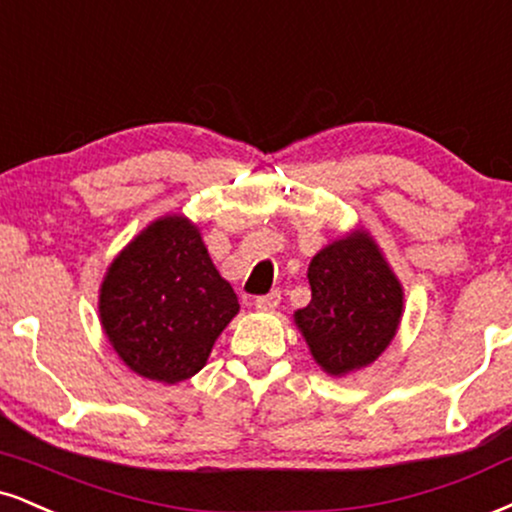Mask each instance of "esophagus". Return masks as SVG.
Instances as JSON below:
<instances>
[{
	"label": "esophagus",
	"mask_w": 512,
	"mask_h": 512,
	"mask_svg": "<svg viewBox=\"0 0 512 512\" xmlns=\"http://www.w3.org/2000/svg\"><path fill=\"white\" fill-rule=\"evenodd\" d=\"M279 303H281V293L272 291L267 295H260V298L255 300V307L260 312H272V310H276V307H279Z\"/></svg>",
	"instance_id": "1"
}]
</instances>
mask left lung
<instances>
[{
  "label": "left lung",
  "instance_id": "8db88e82",
  "mask_svg": "<svg viewBox=\"0 0 512 512\" xmlns=\"http://www.w3.org/2000/svg\"><path fill=\"white\" fill-rule=\"evenodd\" d=\"M310 305L295 312L317 365L331 377L372 365L396 336L403 288L367 231H353L312 257Z\"/></svg>",
  "mask_w": 512,
  "mask_h": 512
}]
</instances>
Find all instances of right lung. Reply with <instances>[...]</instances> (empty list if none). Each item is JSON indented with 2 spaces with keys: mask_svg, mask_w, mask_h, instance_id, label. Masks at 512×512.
I'll list each match as a JSON object with an SVG mask.
<instances>
[{
  "mask_svg": "<svg viewBox=\"0 0 512 512\" xmlns=\"http://www.w3.org/2000/svg\"><path fill=\"white\" fill-rule=\"evenodd\" d=\"M200 231L181 214L152 221L119 252L100 288V319L116 353L140 377L178 384L205 367L238 315Z\"/></svg>",
  "mask_w": 512,
  "mask_h": 512,
  "instance_id": "obj_1",
  "label": "right lung"
}]
</instances>
